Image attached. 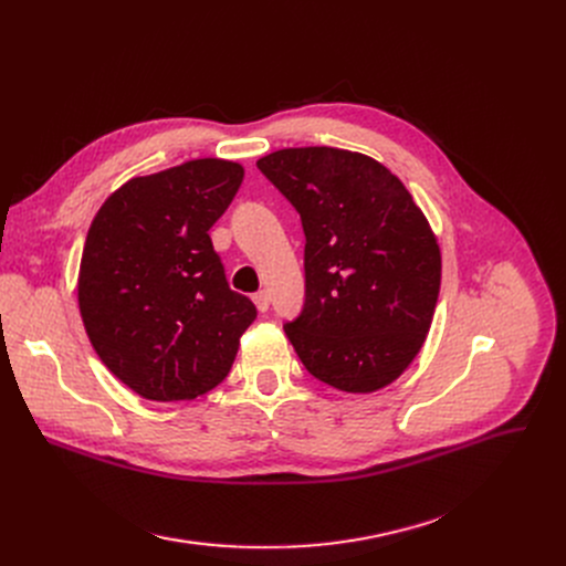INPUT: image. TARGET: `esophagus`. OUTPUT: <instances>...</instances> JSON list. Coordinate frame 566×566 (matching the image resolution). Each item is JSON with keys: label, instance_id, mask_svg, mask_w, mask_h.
<instances>
[{"label": "esophagus", "instance_id": "obj_1", "mask_svg": "<svg viewBox=\"0 0 566 566\" xmlns=\"http://www.w3.org/2000/svg\"><path fill=\"white\" fill-rule=\"evenodd\" d=\"M254 305H256V310L263 314V312H268V307H271V295H268L265 291H259V293H254Z\"/></svg>", "mask_w": 566, "mask_h": 566}]
</instances>
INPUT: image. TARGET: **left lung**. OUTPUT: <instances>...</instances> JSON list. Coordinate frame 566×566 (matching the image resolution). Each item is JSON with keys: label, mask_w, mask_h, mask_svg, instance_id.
I'll list each match as a JSON object with an SVG mask.
<instances>
[{"label": "left lung", "mask_w": 566, "mask_h": 566, "mask_svg": "<svg viewBox=\"0 0 566 566\" xmlns=\"http://www.w3.org/2000/svg\"><path fill=\"white\" fill-rule=\"evenodd\" d=\"M301 213L305 305L284 325L307 371L344 392H374L420 353L440 291V248L399 178L331 146L256 160Z\"/></svg>", "instance_id": "8db88e82"}]
</instances>
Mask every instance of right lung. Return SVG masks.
Segmentation results:
<instances>
[{
	"label": "right lung",
	"mask_w": 566,
	"mask_h": 566,
	"mask_svg": "<svg viewBox=\"0 0 566 566\" xmlns=\"http://www.w3.org/2000/svg\"><path fill=\"white\" fill-rule=\"evenodd\" d=\"M220 158L130 178L101 206L80 263L77 303L103 365L151 401L220 385L256 307L229 289L211 229L243 184Z\"/></svg>",
	"instance_id": "right-lung-1"
}]
</instances>
